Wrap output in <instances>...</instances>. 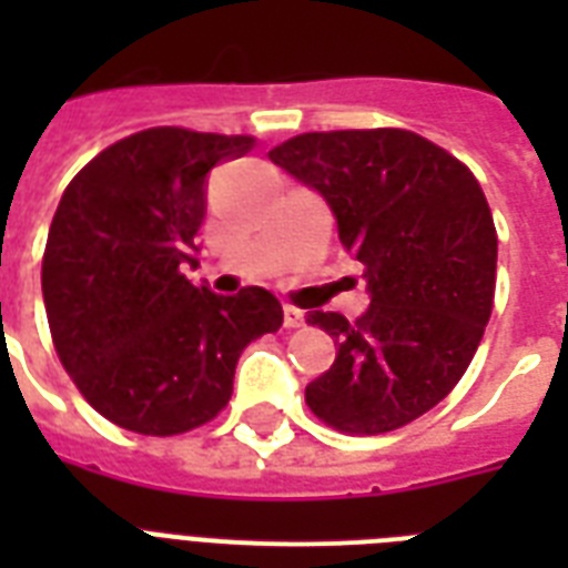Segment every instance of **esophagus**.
<instances>
[{
  "mask_svg": "<svg viewBox=\"0 0 568 568\" xmlns=\"http://www.w3.org/2000/svg\"><path fill=\"white\" fill-rule=\"evenodd\" d=\"M303 312L301 310H294V306H285L283 310V327L285 329H297V327H303Z\"/></svg>",
  "mask_w": 568,
  "mask_h": 568,
  "instance_id": "obj_1",
  "label": "esophagus"
}]
</instances>
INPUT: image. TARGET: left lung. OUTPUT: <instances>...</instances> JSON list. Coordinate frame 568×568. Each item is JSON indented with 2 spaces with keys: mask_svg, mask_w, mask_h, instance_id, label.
Masks as SVG:
<instances>
[{
  "mask_svg": "<svg viewBox=\"0 0 568 568\" xmlns=\"http://www.w3.org/2000/svg\"><path fill=\"white\" fill-rule=\"evenodd\" d=\"M267 159L324 196L372 301L356 321L306 315L336 338V363L306 386V404L359 436L415 422L457 386L493 315L498 235L484 191L406 129L310 132Z\"/></svg>",
  "mask_w": 568,
  "mask_h": 568,
  "instance_id": "1",
  "label": "left lung"
}]
</instances>
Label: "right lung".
<instances>
[{"label": "right lung", "instance_id": "1", "mask_svg": "<svg viewBox=\"0 0 568 568\" xmlns=\"http://www.w3.org/2000/svg\"><path fill=\"white\" fill-rule=\"evenodd\" d=\"M247 135L159 126L129 135L67 185L43 253V303L58 359L84 400L123 430L176 436L232 397L241 351L276 333L283 306L185 280L196 267L209 171Z\"/></svg>", "mask_w": 568, "mask_h": 568}]
</instances>
